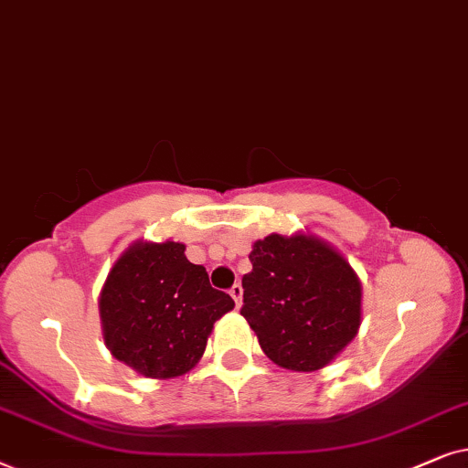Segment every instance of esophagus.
Instances as JSON below:
<instances>
[{"instance_id": "34e87169", "label": "esophagus", "mask_w": 468, "mask_h": 468, "mask_svg": "<svg viewBox=\"0 0 468 468\" xmlns=\"http://www.w3.org/2000/svg\"><path fill=\"white\" fill-rule=\"evenodd\" d=\"M230 297H233L235 299V306H241V297H244V289H241V284H233V286H230Z\"/></svg>"}]
</instances>
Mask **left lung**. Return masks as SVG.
<instances>
[{"label":"left lung","mask_w":468,"mask_h":468,"mask_svg":"<svg viewBox=\"0 0 468 468\" xmlns=\"http://www.w3.org/2000/svg\"><path fill=\"white\" fill-rule=\"evenodd\" d=\"M241 278V316L280 368H325L357 335L361 282L338 250L314 235L271 233L254 241Z\"/></svg>","instance_id":"obj_1"}]
</instances>
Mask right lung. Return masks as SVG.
Segmentation results:
<instances>
[{"label": "right lung", "mask_w": 468, "mask_h": 468, "mask_svg": "<svg viewBox=\"0 0 468 468\" xmlns=\"http://www.w3.org/2000/svg\"><path fill=\"white\" fill-rule=\"evenodd\" d=\"M184 250L177 241H136L115 261L100 291L104 345L143 377L190 372L203 357L214 323L235 308Z\"/></svg>", "instance_id": "right-lung-1"}]
</instances>
